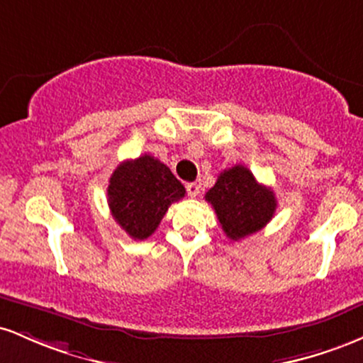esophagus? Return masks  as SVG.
I'll use <instances>...</instances> for the list:
<instances>
[{"label":"esophagus","mask_w":363,"mask_h":363,"mask_svg":"<svg viewBox=\"0 0 363 363\" xmlns=\"http://www.w3.org/2000/svg\"><path fill=\"white\" fill-rule=\"evenodd\" d=\"M186 192H189L190 197H199V195H201V192H202V185H201V183H197V182L189 183V185H186Z\"/></svg>","instance_id":"obj_1"}]
</instances>
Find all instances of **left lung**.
Returning a JSON list of instances; mask_svg holds the SVG:
<instances>
[{"mask_svg": "<svg viewBox=\"0 0 363 363\" xmlns=\"http://www.w3.org/2000/svg\"><path fill=\"white\" fill-rule=\"evenodd\" d=\"M206 201L214 207L228 238L235 242L262 230L278 206L269 186L260 185L242 164L223 171L206 194Z\"/></svg>", "mask_w": 363, "mask_h": 363, "instance_id": "left-lung-1", "label": "left lung"}]
</instances>
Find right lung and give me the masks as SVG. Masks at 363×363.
I'll return each mask as SVG.
<instances>
[{"mask_svg":"<svg viewBox=\"0 0 363 363\" xmlns=\"http://www.w3.org/2000/svg\"><path fill=\"white\" fill-rule=\"evenodd\" d=\"M183 197L185 186L149 154L121 162L109 178V211L133 240L149 238L171 203Z\"/></svg>","mask_w":363,"mask_h":363,"instance_id":"1","label":"right lung"}]
</instances>
